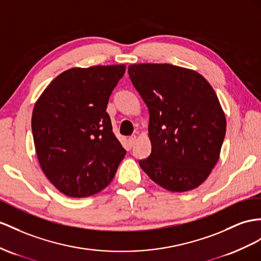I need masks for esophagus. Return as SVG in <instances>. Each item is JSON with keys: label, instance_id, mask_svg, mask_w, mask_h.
Segmentation results:
<instances>
[{"label": "esophagus", "instance_id": "esophagus-1", "mask_svg": "<svg viewBox=\"0 0 261 261\" xmlns=\"http://www.w3.org/2000/svg\"><path fill=\"white\" fill-rule=\"evenodd\" d=\"M136 140H137V137H136L135 135L131 136V137H129V139H128V142H129L130 146H133V144L136 143Z\"/></svg>", "mask_w": 261, "mask_h": 261}]
</instances>
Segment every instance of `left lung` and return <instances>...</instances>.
Segmentation results:
<instances>
[{"mask_svg": "<svg viewBox=\"0 0 261 261\" xmlns=\"http://www.w3.org/2000/svg\"><path fill=\"white\" fill-rule=\"evenodd\" d=\"M128 72L150 115L152 150L140 166L168 191L196 189L217 163L225 139L215 91L198 72L170 64H135Z\"/></svg>", "mask_w": 261, "mask_h": 261, "instance_id": "1", "label": "left lung"}]
</instances>
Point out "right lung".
<instances>
[{
	"mask_svg": "<svg viewBox=\"0 0 261 261\" xmlns=\"http://www.w3.org/2000/svg\"><path fill=\"white\" fill-rule=\"evenodd\" d=\"M124 71V65L68 69L35 103L32 132L38 162L67 196L87 197L103 190L125 155L106 111Z\"/></svg>",
	"mask_w": 261,
	"mask_h": 261,
	"instance_id": "1",
	"label": "right lung"
}]
</instances>
